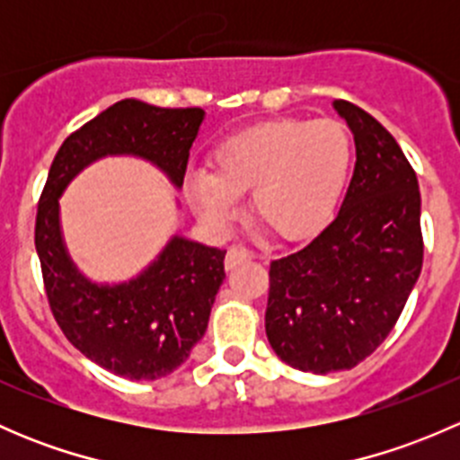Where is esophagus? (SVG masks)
I'll use <instances>...</instances> for the list:
<instances>
[{
	"label": "esophagus",
	"instance_id": "obj_1",
	"mask_svg": "<svg viewBox=\"0 0 460 460\" xmlns=\"http://www.w3.org/2000/svg\"><path fill=\"white\" fill-rule=\"evenodd\" d=\"M252 252L244 247H229V252H226V258H225V267L226 269H235L238 264L247 262V260H252Z\"/></svg>",
	"mask_w": 460,
	"mask_h": 460
}]
</instances>
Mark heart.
<instances>
[{"label": "heart", "instance_id": "heart-1", "mask_svg": "<svg viewBox=\"0 0 460 460\" xmlns=\"http://www.w3.org/2000/svg\"><path fill=\"white\" fill-rule=\"evenodd\" d=\"M354 160L349 131L332 118H278L217 142L213 171H189L184 196L216 229L238 217L240 196L280 238L303 240L329 222Z\"/></svg>", "mask_w": 460, "mask_h": 460}]
</instances>
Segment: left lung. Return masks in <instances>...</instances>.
I'll return each instance as SVG.
<instances>
[{"label": "left lung", "mask_w": 460, "mask_h": 460, "mask_svg": "<svg viewBox=\"0 0 460 460\" xmlns=\"http://www.w3.org/2000/svg\"><path fill=\"white\" fill-rule=\"evenodd\" d=\"M356 166L338 216L300 252L269 267V345L300 372L351 369L389 336L423 267L420 191L392 133L336 100Z\"/></svg>", "instance_id": "obj_1"}]
</instances>
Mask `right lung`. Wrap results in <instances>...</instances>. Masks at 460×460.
Returning <instances> with one entry per match:
<instances>
[{"label": "right lung", "instance_id": "1", "mask_svg": "<svg viewBox=\"0 0 460 460\" xmlns=\"http://www.w3.org/2000/svg\"><path fill=\"white\" fill-rule=\"evenodd\" d=\"M202 119V109L115 102L64 140L37 204L35 249L50 312L73 347L124 378H162L189 358L207 332L226 252L173 235L140 276L97 285L68 256L59 198L82 169L106 155L148 160L180 189Z\"/></svg>", "mask_w": 460, "mask_h": 460}]
</instances>
